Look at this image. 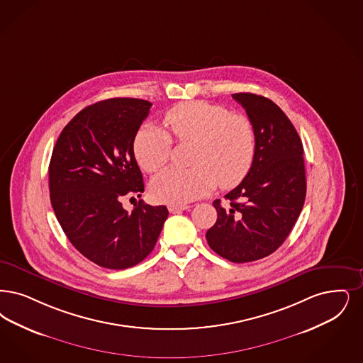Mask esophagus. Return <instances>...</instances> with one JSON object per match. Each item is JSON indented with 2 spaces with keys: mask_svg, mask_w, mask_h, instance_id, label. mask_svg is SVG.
Wrapping results in <instances>:
<instances>
[{
  "mask_svg": "<svg viewBox=\"0 0 363 363\" xmlns=\"http://www.w3.org/2000/svg\"><path fill=\"white\" fill-rule=\"evenodd\" d=\"M188 208V205H170L169 206V212L170 213H179V212H182V211H185Z\"/></svg>",
  "mask_w": 363,
  "mask_h": 363,
  "instance_id": "esophagus-1",
  "label": "esophagus"
}]
</instances>
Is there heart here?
<instances>
[{"label": "heart", "instance_id": "obj_1", "mask_svg": "<svg viewBox=\"0 0 363 363\" xmlns=\"http://www.w3.org/2000/svg\"><path fill=\"white\" fill-rule=\"evenodd\" d=\"M164 125L179 142H194L191 167H169L154 177L151 193L160 203L185 205L218 185L233 188L250 172L257 152V132L245 115L206 101L182 102L164 115ZM157 125H143L133 140L135 157L148 173L163 167L173 139Z\"/></svg>", "mask_w": 363, "mask_h": 363}]
</instances>
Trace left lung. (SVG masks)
<instances>
[{
    "label": "left lung",
    "mask_w": 363,
    "mask_h": 363,
    "mask_svg": "<svg viewBox=\"0 0 363 363\" xmlns=\"http://www.w3.org/2000/svg\"><path fill=\"white\" fill-rule=\"evenodd\" d=\"M257 132L254 163L243 181L213 201L218 220L206 231L209 247L235 262L258 261L288 238L304 206L303 143L288 116L274 102L252 93H235Z\"/></svg>",
    "instance_id": "left-lung-1"
}]
</instances>
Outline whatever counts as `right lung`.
<instances>
[{
    "mask_svg": "<svg viewBox=\"0 0 363 363\" xmlns=\"http://www.w3.org/2000/svg\"><path fill=\"white\" fill-rule=\"evenodd\" d=\"M151 105L139 99L89 105L63 128L50 160V199L63 233L105 269L143 261L169 216L164 205L140 200L128 212L121 203L125 196L145 191L133 140Z\"/></svg>",
    "mask_w": 363,
    "mask_h": 363,
    "instance_id": "right-lung-1",
    "label": "right lung"
}]
</instances>
